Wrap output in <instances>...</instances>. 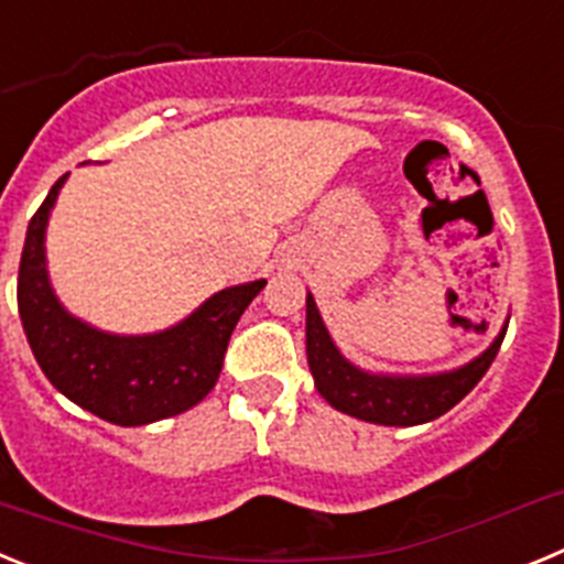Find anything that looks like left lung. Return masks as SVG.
I'll use <instances>...</instances> for the list:
<instances>
[{"label": "left lung", "instance_id": "8db88e82", "mask_svg": "<svg viewBox=\"0 0 564 564\" xmlns=\"http://www.w3.org/2000/svg\"><path fill=\"white\" fill-rule=\"evenodd\" d=\"M305 325L307 364L318 395L344 415L381 423V426H417L449 412L486 376L508 330V325H502L500 336L475 361L463 364L457 370L435 372V376H383V372L361 370L338 352L311 293H307Z\"/></svg>", "mask_w": 564, "mask_h": 564}]
</instances>
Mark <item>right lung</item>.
Wrapping results in <instances>:
<instances>
[{
    "label": "right lung",
    "mask_w": 564,
    "mask_h": 564,
    "mask_svg": "<svg viewBox=\"0 0 564 564\" xmlns=\"http://www.w3.org/2000/svg\"><path fill=\"white\" fill-rule=\"evenodd\" d=\"M67 174L28 226L17 302L30 350L47 381L82 410L118 426H143L192 410L220 378L228 338L265 279L206 299L181 325L147 336H115L64 311L50 288L44 231Z\"/></svg>",
    "instance_id": "right-lung-1"
}]
</instances>
